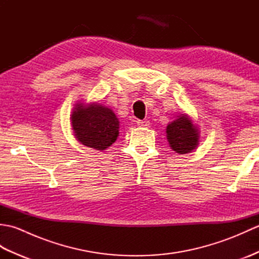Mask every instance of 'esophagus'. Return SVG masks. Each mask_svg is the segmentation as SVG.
I'll use <instances>...</instances> for the list:
<instances>
[{
	"label": "esophagus",
	"instance_id": "esophagus-1",
	"mask_svg": "<svg viewBox=\"0 0 259 259\" xmlns=\"http://www.w3.org/2000/svg\"><path fill=\"white\" fill-rule=\"evenodd\" d=\"M136 123L138 126H144V128H147V126H149V121L148 120H137Z\"/></svg>",
	"mask_w": 259,
	"mask_h": 259
}]
</instances>
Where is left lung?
<instances>
[{"mask_svg": "<svg viewBox=\"0 0 259 259\" xmlns=\"http://www.w3.org/2000/svg\"><path fill=\"white\" fill-rule=\"evenodd\" d=\"M167 139L171 149L177 153H188L198 145L199 135L192 121L183 114L167 125Z\"/></svg>", "mask_w": 259, "mask_h": 259, "instance_id": "left-lung-1", "label": "left lung"}]
</instances>
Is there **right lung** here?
<instances>
[{
	"label": "right lung",
	"mask_w": 259,
	"mask_h": 259,
	"mask_svg": "<svg viewBox=\"0 0 259 259\" xmlns=\"http://www.w3.org/2000/svg\"><path fill=\"white\" fill-rule=\"evenodd\" d=\"M74 136L82 145L96 150H104L117 140L119 120L111 109L101 104L83 107L78 104L72 112Z\"/></svg>",
	"instance_id": "1"
}]
</instances>
